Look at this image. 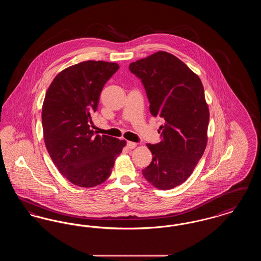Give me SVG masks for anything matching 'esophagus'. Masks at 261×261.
Listing matches in <instances>:
<instances>
[{"label":"esophagus","instance_id":"1","mask_svg":"<svg viewBox=\"0 0 261 261\" xmlns=\"http://www.w3.org/2000/svg\"><path fill=\"white\" fill-rule=\"evenodd\" d=\"M136 147V143H134V142H130V141H128V142H127V148H128V149H135Z\"/></svg>","mask_w":261,"mask_h":261}]
</instances>
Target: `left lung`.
I'll use <instances>...</instances> for the list:
<instances>
[{"instance_id": "obj_1", "label": "left lung", "mask_w": 261, "mask_h": 261, "mask_svg": "<svg viewBox=\"0 0 261 261\" xmlns=\"http://www.w3.org/2000/svg\"><path fill=\"white\" fill-rule=\"evenodd\" d=\"M142 80L152 116H161L162 140L147 144L152 161L142 172L152 186L170 190L193 173L207 144L210 110L199 76L173 55L160 50L130 63Z\"/></svg>"}]
</instances>
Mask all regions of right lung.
I'll return each mask as SVG.
<instances>
[{
	"mask_svg": "<svg viewBox=\"0 0 261 261\" xmlns=\"http://www.w3.org/2000/svg\"><path fill=\"white\" fill-rule=\"evenodd\" d=\"M118 68L115 62L77 63L57 75L46 93L42 108L45 145L59 171L76 186L103 183L126 145L125 140L99 136L91 129L100 92Z\"/></svg>",
	"mask_w": 261,
	"mask_h": 261,
	"instance_id": "obj_1",
	"label": "right lung"
}]
</instances>
